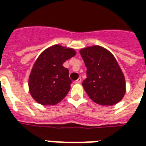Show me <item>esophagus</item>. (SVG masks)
<instances>
[{
  "label": "esophagus",
  "instance_id": "obj_1",
  "mask_svg": "<svg viewBox=\"0 0 146 146\" xmlns=\"http://www.w3.org/2000/svg\"><path fill=\"white\" fill-rule=\"evenodd\" d=\"M81 80H81V78H80V77H79V78L76 80H75V81H74V83H75V84H80V83H81Z\"/></svg>",
  "mask_w": 146,
  "mask_h": 146
}]
</instances>
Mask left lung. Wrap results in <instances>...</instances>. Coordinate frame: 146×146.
Wrapping results in <instances>:
<instances>
[{
  "label": "left lung",
  "mask_w": 146,
  "mask_h": 146,
  "mask_svg": "<svg viewBox=\"0 0 146 146\" xmlns=\"http://www.w3.org/2000/svg\"><path fill=\"white\" fill-rule=\"evenodd\" d=\"M80 53L87 67L82 85L90 98L102 106L121 101L126 92L125 78L113 54L98 45L82 48Z\"/></svg>",
  "instance_id": "obj_1"
}]
</instances>
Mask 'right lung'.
Wrapping results in <instances>:
<instances>
[{
  "label": "right lung",
  "mask_w": 146,
  "mask_h": 146,
  "mask_svg": "<svg viewBox=\"0 0 146 146\" xmlns=\"http://www.w3.org/2000/svg\"><path fill=\"white\" fill-rule=\"evenodd\" d=\"M76 54L74 49L55 44L39 55L29 77V90L33 98L43 106L56 105L70 89L69 70L62 64Z\"/></svg>",
  "instance_id": "add662e5"
}]
</instances>
